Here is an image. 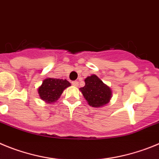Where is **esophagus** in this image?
<instances>
[{
    "label": "esophagus",
    "instance_id": "obj_1",
    "mask_svg": "<svg viewBox=\"0 0 159 159\" xmlns=\"http://www.w3.org/2000/svg\"><path fill=\"white\" fill-rule=\"evenodd\" d=\"M72 85H74V86H78V81H72Z\"/></svg>",
    "mask_w": 159,
    "mask_h": 159
}]
</instances>
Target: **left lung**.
<instances>
[{"instance_id":"1","label":"left lung","mask_w":159,"mask_h":159,"mask_svg":"<svg viewBox=\"0 0 159 159\" xmlns=\"http://www.w3.org/2000/svg\"><path fill=\"white\" fill-rule=\"evenodd\" d=\"M85 85L80 90L90 106L99 108L108 104L111 96V89L96 75L85 79Z\"/></svg>"}]
</instances>
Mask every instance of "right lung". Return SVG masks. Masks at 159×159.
<instances>
[{
  "instance_id": "right-lung-1",
  "label": "right lung",
  "mask_w": 159,
  "mask_h": 159,
  "mask_svg": "<svg viewBox=\"0 0 159 159\" xmlns=\"http://www.w3.org/2000/svg\"><path fill=\"white\" fill-rule=\"evenodd\" d=\"M70 83L66 80L58 78H47L39 88V94L41 99L47 102H55L60 97L63 90L69 87Z\"/></svg>"
}]
</instances>
